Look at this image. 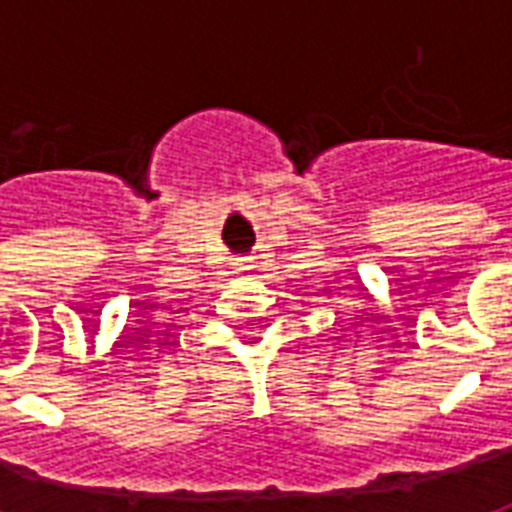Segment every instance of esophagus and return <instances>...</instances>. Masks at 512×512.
<instances>
[{
  "mask_svg": "<svg viewBox=\"0 0 512 512\" xmlns=\"http://www.w3.org/2000/svg\"><path fill=\"white\" fill-rule=\"evenodd\" d=\"M247 268H249L247 263H239V271H247Z\"/></svg>",
  "mask_w": 512,
  "mask_h": 512,
  "instance_id": "1",
  "label": "esophagus"
}]
</instances>
